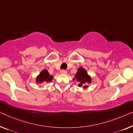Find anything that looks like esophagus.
<instances>
[{
    "label": "esophagus",
    "mask_w": 133,
    "mask_h": 133,
    "mask_svg": "<svg viewBox=\"0 0 133 133\" xmlns=\"http://www.w3.org/2000/svg\"><path fill=\"white\" fill-rule=\"evenodd\" d=\"M60 73L61 74H66L67 71L66 70H64V69H62V70H60Z\"/></svg>",
    "instance_id": "esophagus-1"
}]
</instances>
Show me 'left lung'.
<instances>
[{
  "mask_svg": "<svg viewBox=\"0 0 133 133\" xmlns=\"http://www.w3.org/2000/svg\"><path fill=\"white\" fill-rule=\"evenodd\" d=\"M76 79L77 82L79 83V87H83V88H87V86L85 85L87 83L91 82V77L87 74L86 70L83 69L82 67H80L78 69V72L76 74Z\"/></svg>",
  "mask_w": 133,
  "mask_h": 133,
  "instance_id": "obj_1",
  "label": "left lung"
}]
</instances>
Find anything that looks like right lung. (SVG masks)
<instances>
[{
  "label": "right lung",
  "instance_id": "right-lung-1",
  "mask_svg": "<svg viewBox=\"0 0 133 133\" xmlns=\"http://www.w3.org/2000/svg\"><path fill=\"white\" fill-rule=\"evenodd\" d=\"M52 79L53 77L52 75H49L47 70H44L42 71L39 76H37L36 78V82L39 84L42 83L43 82H51Z\"/></svg>",
  "mask_w": 133,
  "mask_h": 133
}]
</instances>
